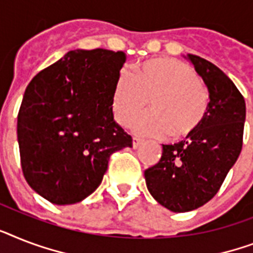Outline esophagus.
Wrapping results in <instances>:
<instances>
[{
	"label": "esophagus",
	"instance_id": "34e87169",
	"mask_svg": "<svg viewBox=\"0 0 253 253\" xmlns=\"http://www.w3.org/2000/svg\"><path fill=\"white\" fill-rule=\"evenodd\" d=\"M141 144H143V140H141V139H139V137H133V139H132V148H135V149H136V148L140 147Z\"/></svg>",
	"mask_w": 253,
	"mask_h": 253
}]
</instances>
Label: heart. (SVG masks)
<instances>
[{
    "instance_id": "heart-1",
    "label": "heart",
    "mask_w": 253,
    "mask_h": 253,
    "mask_svg": "<svg viewBox=\"0 0 253 253\" xmlns=\"http://www.w3.org/2000/svg\"><path fill=\"white\" fill-rule=\"evenodd\" d=\"M151 100L153 112L135 121L141 135L173 139L188 136L204 121L209 94L198 74L182 61L156 58L133 74L122 70L113 92V112L121 125H130Z\"/></svg>"
}]
</instances>
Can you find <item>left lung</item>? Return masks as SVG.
Returning <instances> with one entry per match:
<instances>
[{
	"label": "left lung",
	"instance_id": "left-lung-1",
	"mask_svg": "<svg viewBox=\"0 0 253 253\" xmlns=\"http://www.w3.org/2000/svg\"><path fill=\"white\" fill-rule=\"evenodd\" d=\"M209 92L208 112L198 130L175 144H162L159 164L144 171L149 194L171 212L207 204L218 192L243 144L246 102L222 70L187 54Z\"/></svg>",
	"mask_w": 253,
	"mask_h": 253
}]
</instances>
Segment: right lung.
<instances>
[{
	"label": "right lung",
	"instance_id": "1",
	"mask_svg": "<svg viewBox=\"0 0 253 253\" xmlns=\"http://www.w3.org/2000/svg\"><path fill=\"white\" fill-rule=\"evenodd\" d=\"M123 52L70 50L31 80L18 114L22 170L35 192L75 204L101 184L109 157L132 139L114 121Z\"/></svg>",
	"mask_w": 253,
	"mask_h": 253
}]
</instances>
